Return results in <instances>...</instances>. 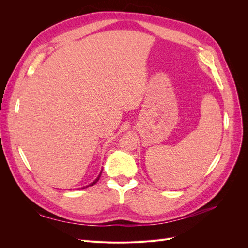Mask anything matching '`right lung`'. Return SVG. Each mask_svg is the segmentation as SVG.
I'll list each match as a JSON object with an SVG mask.
<instances>
[{"label":"right lung","mask_w":248,"mask_h":248,"mask_svg":"<svg viewBox=\"0 0 248 248\" xmlns=\"http://www.w3.org/2000/svg\"><path fill=\"white\" fill-rule=\"evenodd\" d=\"M101 172H102V170L100 171V174L98 175V177H97V178H96V179L94 180V181H93L92 183H90V184H89V185H87L86 187H82V188H87V187H89V186H93V185H94L95 183H97V181H98V180H99V178H100V176H101Z\"/></svg>","instance_id":"1"}]
</instances>
